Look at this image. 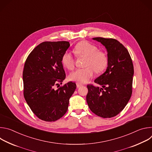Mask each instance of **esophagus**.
<instances>
[{
  "mask_svg": "<svg viewBox=\"0 0 152 152\" xmlns=\"http://www.w3.org/2000/svg\"><path fill=\"white\" fill-rule=\"evenodd\" d=\"M76 86H77V88H79V87H80V86H82V85H81L80 83H76Z\"/></svg>",
  "mask_w": 152,
  "mask_h": 152,
  "instance_id": "1",
  "label": "esophagus"
}]
</instances>
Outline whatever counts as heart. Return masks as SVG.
Here are the masks:
<instances>
[{"instance_id": "b5f03b06", "label": "heart", "mask_w": 152, "mask_h": 152, "mask_svg": "<svg viewBox=\"0 0 152 152\" xmlns=\"http://www.w3.org/2000/svg\"><path fill=\"white\" fill-rule=\"evenodd\" d=\"M74 52L77 57H86L83 69H77L69 75L71 80L78 83H85L91 79L95 72L100 73L107 66L108 57L105 52L98 50L97 47L87 41H82L75 46ZM63 66L72 70L75 67V58L69 52L64 53L61 58Z\"/></svg>"}]
</instances>
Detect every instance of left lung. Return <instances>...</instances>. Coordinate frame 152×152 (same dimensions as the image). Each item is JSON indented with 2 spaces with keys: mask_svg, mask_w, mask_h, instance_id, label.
Segmentation results:
<instances>
[{
  "mask_svg": "<svg viewBox=\"0 0 152 152\" xmlns=\"http://www.w3.org/2000/svg\"><path fill=\"white\" fill-rule=\"evenodd\" d=\"M105 46L108 64L106 72L95 79L102 88L88 85L86 102L90 110L102 118L118 115L126 106L132 93L134 66L127 49L114 38H93Z\"/></svg>",
  "mask_w": 152,
  "mask_h": 152,
  "instance_id": "obj_1",
  "label": "left lung"
}]
</instances>
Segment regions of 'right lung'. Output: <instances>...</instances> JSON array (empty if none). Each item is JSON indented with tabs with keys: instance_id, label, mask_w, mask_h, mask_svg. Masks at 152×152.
I'll use <instances>...</instances> for the list:
<instances>
[{
	"instance_id": "right-lung-1",
	"label": "right lung",
	"mask_w": 152,
	"mask_h": 152,
	"mask_svg": "<svg viewBox=\"0 0 152 152\" xmlns=\"http://www.w3.org/2000/svg\"><path fill=\"white\" fill-rule=\"evenodd\" d=\"M69 47V41L42 42L25 61L24 97L33 113L43 121H55L66 114L76 88L75 82H69L55 89L66 78L61 58Z\"/></svg>"
}]
</instances>
